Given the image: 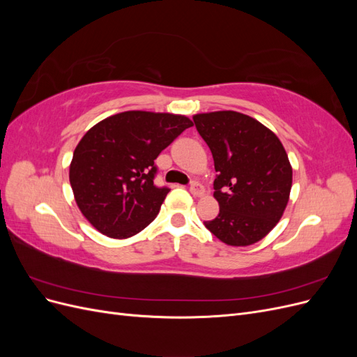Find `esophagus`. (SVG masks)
I'll use <instances>...</instances> for the list:
<instances>
[{
    "label": "esophagus",
    "instance_id": "esophagus-1",
    "mask_svg": "<svg viewBox=\"0 0 357 357\" xmlns=\"http://www.w3.org/2000/svg\"><path fill=\"white\" fill-rule=\"evenodd\" d=\"M204 186L202 185H199L198 181H193L192 185H190V193L193 197H202L204 195Z\"/></svg>",
    "mask_w": 357,
    "mask_h": 357
}]
</instances>
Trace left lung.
Instances as JSON below:
<instances>
[{"label":"left lung","mask_w":357,"mask_h":357,"mask_svg":"<svg viewBox=\"0 0 357 357\" xmlns=\"http://www.w3.org/2000/svg\"><path fill=\"white\" fill-rule=\"evenodd\" d=\"M208 144L218 177V218L204 222L213 235L232 247L252 245L274 229L287 207L291 165L271 129L232 110L193 114Z\"/></svg>","instance_id":"8db88e82"}]
</instances>
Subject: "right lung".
<instances>
[{
    "mask_svg": "<svg viewBox=\"0 0 357 357\" xmlns=\"http://www.w3.org/2000/svg\"><path fill=\"white\" fill-rule=\"evenodd\" d=\"M192 125L183 114L131 110L105 117L82 137L70 185L96 231L125 240L156 219L169 189L153 185L155 159Z\"/></svg>",
    "mask_w": 357,
    "mask_h": 357,
    "instance_id": "obj_1",
    "label": "right lung"
}]
</instances>
